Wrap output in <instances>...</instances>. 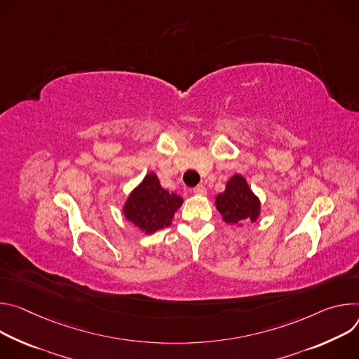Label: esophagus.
<instances>
[{
    "instance_id": "esophagus-1",
    "label": "esophagus",
    "mask_w": 359,
    "mask_h": 359,
    "mask_svg": "<svg viewBox=\"0 0 359 359\" xmlns=\"http://www.w3.org/2000/svg\"><path fill=\"white\" fill-rule=\"evenodd\" d=\"M192 192H194L195 195H205V194H207V189H205L204 185H196V187L192 189Z\"/></svg>"
}]
</instances>
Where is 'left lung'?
Instances as JSON below:
<instances>
[{"mask_svg": "<svg viewBox=\"0 0 359 359\" xmlns=\"http://www.w3.org/2000/svg\"><path fill=\"white\" fill-rule=\"evenodd\" d=\"M215 208L225 224L243 226L244 221L255 222L261 214V201L241 174L232 175L225 191L215 196Z\"/></svg>", "mask_w": 359, "mask_h": 359, "instance_id": "8db88e82", "label": "left lung"}]
</instances>
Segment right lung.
Here are the masks:
<instances>
[{"mask_svg":"<svg viewBox=\"0 0 359 359\" xmlns=\"http://www.w3.org/2000/svg\"><path fill=\"white\" fill-rule=\"evenodd\" d=\"M182 203V198L164 189L151 171L130 192L123 205V214L141 232L149 235L171 225Z\"/></svg>","mask_w":359,"mask_h":359,"instance_id":"obj_1","label":"right lung"}]
</instances>
